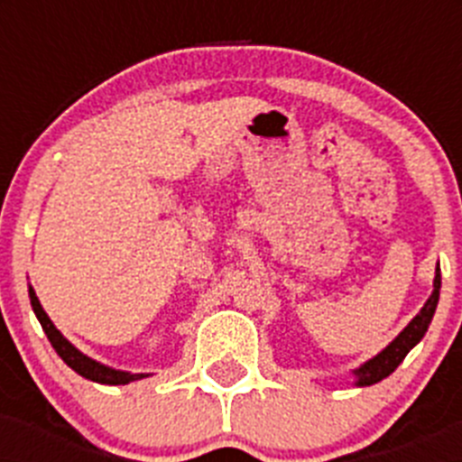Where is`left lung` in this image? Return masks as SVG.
Returning <instances> with one entry per match:
<instances>
[{
  "label": "left lung",
  "instance_id": "1",
  "mask_svg": "<svg viewBox=\"0 0 462 462\" xmlns=\"http://www.w3.org/2000/svg\"><path fill=\"white\" fill-rule=\"evenodd\" d=\"M432 293L430 298L426 300V305L421 308V312L416 314L414 319L405 326V328L400 330V336L391 342L386 349L373 356L370 361H365L361 368L354 370L356 374V386H370V383L382 382L383 377H389L395 368H398L402 358L410 354L411 346H416L421 342V337L426 336L428 326L432 321V314L438 310V300H439V287H442V275H439V263L435 268V282H432Z\"/></svg>",
  "mask_w": 462,
  "mask_h": 462
}]
</instances>
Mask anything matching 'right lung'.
Instances as JSON below:
<instances>
[{"label": "right lung", "mask_w": 462, "mask_h": 462, "mask_svg": "<svg viewBox=\"0 0 462 462\" xmlns=\"http://www.w3.org/2000/svg\"><path fill=\"white\" fill-rule=\"evenodd\" d=\"M30 300H32V310H34L36 319L41 321V328L46 330L48 340H51V345H52V349L57 352V356L62 358L69 368L76 370L80 377L92 379V382H97V383H110V386H117V383H129V382H136V379L148 377V374H143V373L134 374V373H125V370L108 368V365H104V363L85 356L80 349H76V346H73L71 342H69L67 337H64L62 333L55 328V324L51 321V317L46 314V310L41 308L39 298H36L34 289L32 287H30Z\"/></svg>", "instance_id": "obj_1"}]
</instances>
